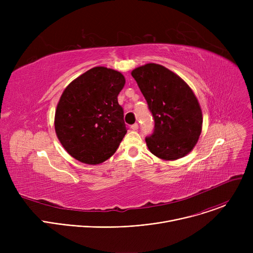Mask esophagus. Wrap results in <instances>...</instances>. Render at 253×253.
I'll use <instances>...</instances> for the list:
<instances>
[{
	"mask_svg": "<svg viewBox=\"0 0 253 253\" xmlns=\"http://www.w3.org/2000/svg\"><path fill=\"white\" fill-rule=\"evenodd\" d=\"M138 127H139V126H138V124H137V123H135V124H133V125L131 126V129H133V130H137V129H138Z\"/></svg>",
	"mask_w": 253,
	"mask_h": 253,
	"instance_id": "34e87169",
	"label": "esophagus"
}]
</instances>
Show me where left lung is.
I'll use <instances>...</instances> for the list:
<instances>
[{"mask_svg": "<svg viewBox=\"0 0 253 253\" xmlns=\"http://www.w3.org/2000/svg\"><path fill=\"white\" fill-rule=\"evenodd\" d=\"M154 118V132L146 137L156 157L172 161L187 155L202 130V111L188 84L162 65L149 63L131 72Z\"/></svg>", "mask_w": 253, "mask_h": 253, "instance_id": "8db88e82", "label": "left lung"}]
</instances>
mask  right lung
<instances>
[{"instance_id": "right-lung-1", "label": "right lung", "mask_w": 253, "mask_h": 253, "mask_svg": "<svg viewBox=\"0 0 253 253\" xmlns=\"http://www.w3.org/2000/svg\"><path fill=\"white\" fill-rule=\"evenodd\" d=\"M125 85L120 72L94 67L64 90L55 112V131L65 150L90 165L109 159L127 133L118 95Z\"/></svg>"}]
</instances>
